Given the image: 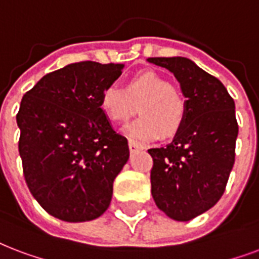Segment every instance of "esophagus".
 Listing matches in <instances>:
<instances>
[{"label": "esophagus", "instance_id": "esophagus-1", "mask_svg": "<svg viewBox=\"0 0 259 259\" xmlns=\"http://www.w3.org/2000/svg\"><path fill=\"white\" fill-rule=\"evenodd\" d=\"M129 149H130V152H132V153H133V152L138 151V149H141V147H140V145H138V144L132 143V141H130V143H129Z\"/></svg>", "mask_w": 259, "mask_h": 259}]
</instances>
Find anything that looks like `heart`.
I'll list each match as a JSON object with an SVG mask.
<instances>
[{
  "label": "heart",
  "mask_w": 259,
  "mask_h": 259,
  "mask_svg": "<svg viewBox=\"0 0 259 259\" xmlns=\"http://www.w3.org/2000/svg\"><path fill=\"white\" fill-rule=\"evenodd\" d=\"M100 107L112 122L125 121L137 107L140 116L122 127L123 136L137 144L152 143L160 134L172 137L186 119V100L182 92L155 72L132 77L125 90L114 84L108 85L100 98Z\"/></svg>",
  "instance_id": "obj_1"
}]
</instances>
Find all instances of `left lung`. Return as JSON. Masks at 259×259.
Instances as JSON below:
<instances>
[{"mask_svg": "<svg viewBox=\"0 0 259 259\" xmlns=\"http://www.w3.org/2000/svg\"><path fill=\"white\" fill-rule=\"evenodd\" d=\"M172 73L186 99L182 129L165 148H152V197L161 212L189 222L222 198L235 161V103L220 80L185 57L148 58Z\"/></svg>", "mask_w": 259, "mask_h": 259, "instance_id": "8db88e82", "label": "left lung"}]
</instances>
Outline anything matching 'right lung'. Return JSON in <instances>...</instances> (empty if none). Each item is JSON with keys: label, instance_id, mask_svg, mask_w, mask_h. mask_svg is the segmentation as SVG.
<instances>
[{"label": "right lung", "instance_id": "obj_1", "mask_svg": "<svg viewBox=\"0 0 259 259\" xmlns=\"http://www.w3.org/2000/svg\"><path fill=\"white\" fill-rule=\"evenodd\" d=\"M123 64H69L42 77L16 116L25 182L59 220L81 223L110 206L112 183L129 160L127 140L112 129L100 98Z\"/></svg>", "mask_w": 259, "mask_h": 259}]
</instances>
